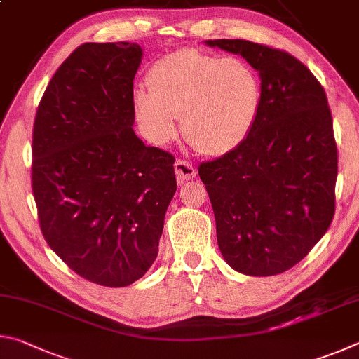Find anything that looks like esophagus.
<instances>
[{"label":"esophagus","instance_id":"esophagus-1","mask_svg":"<svg viewBox=\"0 0 359 359\" xmlns=\"http://www.w3.org/2000/svg\"><path fill=\"white\" fill-rule=\"evenodd\" d=\"M175 175H177L179 180H190L196 175V168L185 160H177L174 165Z\"/></svg>","mask_w":359,"mask_h":359}]
</instances>
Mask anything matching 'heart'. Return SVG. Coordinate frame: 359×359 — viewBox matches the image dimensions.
Listing matches in <instances>:
<instances>
[{
  "instance_id": "heart-1",
  "label": "heart",
  "mask_w": 359,
  "mask_h": 359,
  "mask_svg": "<svg viewBox=\"0 0 359 359\" xmlns=\"http://www.w3.org/2000/svg\"><path fill=\"white\" fill-rule=\"evenodd\" d=\"M147 87L135 93V112L155 144L177 136L182 115L187 142L208 156H223L241 147L257 123L259 82L241 58L180 48L151 65Z\"/></svg>"
}]
</instances>
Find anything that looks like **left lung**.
<instances>
[{"instance_id":"left-lung-1","label":"left lung","mask_w":359,"mask_h":359,"mask_svg":"<svg viewBox=\"0 0 359 359\" xmlns=\"http://www.w3.org/2000/svg\"><path fill=\"white\" fill-rule=\"evenodd\" d=\"M238 53L261 77L250 136L199 165L226 263L247 276H277L307 257L336 212L337 145L325 88L280 48L245 39L208 41Z\"/></svg>"}]
</instances>
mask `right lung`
<instances>
[{
	"mask_svg": "<svg viewBox=\"0 0 359 359\" xmlns=\"http://www.w3.org/2000/svg\"><path fill=\"white\" fill-rule=\"evenodd\" d=\"M130 42L79 46L48 82L33 125L32 188L42 236L77 276L128 287L154 264L177 190L174 155L145 145Z\"/></svg>",
	"mask_w": 359,
	"mask_h": 359,
	"instance_id": "1",
	"label": "right lung"
}]
</instances>
